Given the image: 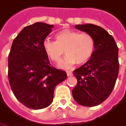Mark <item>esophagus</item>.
<instances>
[{
	"label": "esophagus",
	"instance_id": "esophagus-1",
	"mask_svg": "<svg viewBox=\"0 0 126 126\" xmlns=\"http://www.w3.org/2000/svg\"><path fill=\"white\" fill-rule=\"evenodd\" d=\"M66 74H67V76H72L73 75V73L71 72V71H66Z\"/></svg>",
	"mask_w": 126,
	"mask_h": 126
}]
</instances>
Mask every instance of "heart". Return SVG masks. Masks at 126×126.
Instances as JSON below:
<instances>
[{"mask_svg":"<svg viewBox=\"0 0 126 126\" xmlns=\"http://www.w3.org/2000/svg\"><path fill=\"white\" fill-rule=\"evenodd\" d=\"M56 40L46 38L43 48L47 56L54 63H59L62 55L66 54L60 66L69 67L76 63L83 64L93 55L96 43L94 37L89 33H80L71 29H63L55 35Z\"/></svg>","mask_w":126,"mask_h":126,"instance_id":"obj_1","label":"heart"}]
</instances>
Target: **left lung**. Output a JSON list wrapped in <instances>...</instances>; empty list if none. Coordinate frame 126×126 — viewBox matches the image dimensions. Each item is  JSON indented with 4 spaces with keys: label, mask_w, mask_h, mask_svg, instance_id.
Returning <instances> with one entry per match:
<instances>
[{
    "label": "left lung",
    "mask_w": 126,
    "mask_h": 126,
    "mask_svg": "<svg viewBox=\"0 0 126 126\" xmlns=\"http://www.w3.org/2000/svg\"><path fill=\"white\" fill-rule=\"evenodd\" d=\"M75 28L92 34L96 43L92 57L73 72L78 80L72 90L75 100L83 106H95L111 94L118 76V47L114 37L94 24L76 25Z\"/></svg>",
    "instance_id": "1"
}]
</instances>
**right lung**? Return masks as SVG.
<instances>
[{
    "label": "right lung",
    "instance_id": "obj_1",
    "mask_svg": "<svg viewBox=\"0 0 126 126\" xmlns=\"http://www.w3.org/2000/svg\"><path fill=\"white\" fill-rule=\"evenodd\" d=\"M53 25L35 23L23 28L14 39L8 57V78L15 97L32 109L48 107L57 85L67 78L66 72L52 66L43 42Z\"/></svg>",
    "mask_w": 126,
    "mask_h": 126
}]
</instances>
